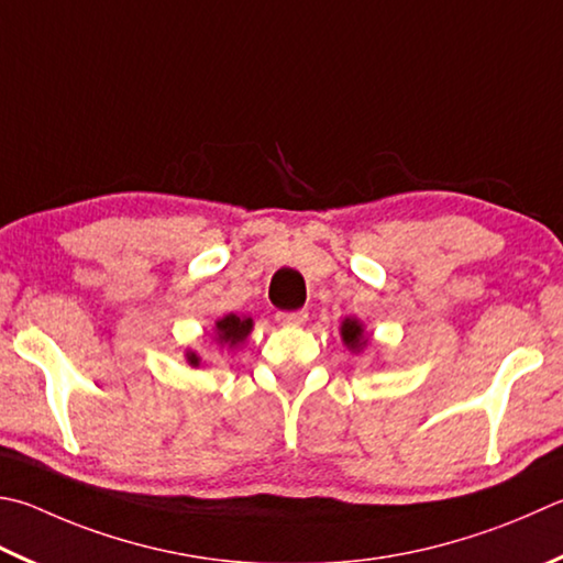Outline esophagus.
<instances>
[{
    "mask_svg": "<svg viewBox=\"0 0 563 563\" xmlns=\"http://www.w3.org/2000/svg\"><path fill=\"white\" fill-rule=\"evenodd\" d=\"M275 320H278V324H283V327H300V324L308 322V312H305V310L278 312V314H275Z\"/></svg>",
    "mask_w": 563,
    "mask_h": 563,
    "instance_id": "esophagus-1",
    "label": "esophagus"
}]
</instances>
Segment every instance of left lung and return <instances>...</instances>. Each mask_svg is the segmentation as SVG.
Segmentation results:
<instances>
[{
    "mask_svg": "<svg viewBox=\"0 0 563 563\" xmlns=\"http://www.w3.org/2000/svg\"><path fill=\"white\" fill-rule=\"evenodd\" d=\"M340 336L346 350L352 354H360L364 352V346L369 344V334H366V327L362 320H356V317H344L342 327H340Z\"/></svg>",
    "mask_w": 563,
    "mask_h": 563,
    "instance_id": "obj_1",
    "label": "left lung"
}]
</instances>
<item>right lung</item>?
<instances>
[{
  "label": "right lung",
  "mask_w": 563,
  "mask_h": 563,
  "mask_svg": "<svg viewBox=\"0 0 563 563\" xmlns=\"http://www.w3.org/2000/svg\"><path fill=\"white\" fill-rule=\"evenodd\" d=\"M253 330V317H246V314H223L219 317L217 322H213V342H217L221 350L227 352H233L236 346H241L243 342H246V336L251 334ZM187 362L189 366H201V356L197 352H187Z\"/></svg>",
  "instance_id": "right-lung-1"
}]
</instances>
